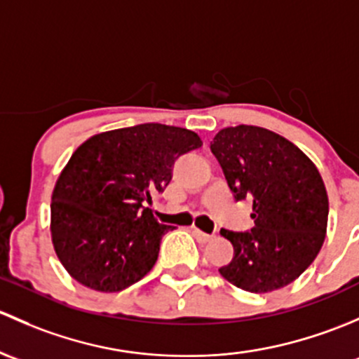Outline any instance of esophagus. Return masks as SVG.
<instances>
[{"mask_svg": "<svg viewBox=\"0 0 359 359\" xmlns=\"http://www.w3.org/2000/svg\"><path fill=\"white\" fill-rule=\"evenodd\" d=\"M191 231H194V235L197 236V240H201V242H204V243H205V242H210V240L214 238V235L204 233V231H202V230H198L197 226H194V230H191Z\"/></svg>", "mask_w": 359, "mask_h": 359, "instance_id": "obj_1", "label": "esophagus"}]
</instances>
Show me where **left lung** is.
I'll return each instance as SVG.
<instances>
[{
    "instance_id": "left-lung-1",
    "label": "left lung",
    "mask_w": 359,
    "mask_h": 359,
    "mask_svg": "<svg viewBox=\"0 0 359 359\" xmlns=\"http://www.w3.org/2000/svg\"><path fill=\"white\" fill-rule=\"evenodd\" d=\"M210 150L236 201L252 198L250 231L221 230L233 245L221 276L254 294L287 287L315 261L327 235L328 195L315 162L259 126L221 129Z\"/></svg>"
}]
</instances>
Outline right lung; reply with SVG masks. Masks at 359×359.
I'll return each instance as SVG.
<instances>
[{
	"instance_id": "add662e5",
	"label": "right lung",
	"mask_w": 359,
	"mask_h": 359,
	"mask_svg": "<svg viewBox=\"0 0 359 359\" xmlns=\"http://www.w3.org/2000/svg\"><path fill=\"white\" fill-rule=\"evenodd\" d=\"M202 147L197 133L165 124H138L88 138L62 169L51 194V242L62 266L81 285L121 292L157 261L169 231L152 209L172 165Z\"/></svg>"
}]
</instances>
